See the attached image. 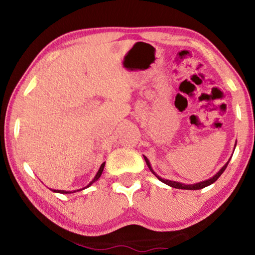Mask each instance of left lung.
I'll use <instances>...</instances> for the list:
<instances>
[{
  "label": "left lung",
  "mask_w": 255,
  "mask_h": 255,
  "mask_svg": "<svg viewBox=\"0 0 255 255\" xmlns=\"http://www.w3.org/2000/svg\"><path fill=\"white\" fill-rule=\"evenodd\" d=\"M235 146H236V144H235ZM144 159H145L146 164H147V166H148V169L150 170V172H152V173H153L155 176H156V178H157L159 181H161V182L165 183V184H167V185H170V187H172V188H175V189H183V190H199V189L208 187V185H210V184H213V183L215 182V181L217 180V179L219 178V176H221V175L223 174V172L226 170L228 163H230V161H231V159H228L225 165H224V166L222 167V169L219 170V171L217 172V173H216V174L213 176V178H210V179H208V180H205V181H201V182H198V183H195V184H184V183H181V182H176V181H171V180H166V179L161 178V176L155 173L154 170L152 169V166H150V163H149V161H148V158L146 157V156H144Z\"/></svg>",
  "instance_id": "8db88e82"
}]
</instances>
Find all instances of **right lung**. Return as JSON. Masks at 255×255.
I'll return each instance as SVG.
<instances>
[{
  "label": "right lung",
  "instance_id": "right-lung-1",
  "mask_svg": "<svg viewBox=\"0 0 255 255\" xmlns=\"http://www.w3.org/2000/svg\"><path fill=\"white\" fill-rule=\"evenodd\" d=\"M105 164H106V162H103V163L101 164V166H100V169H99L98 173L96 174V176H94V178H93V180L91 181V182H90L88 185H86V187L82 188V189H79V190H74V191H65V190H55V189L51 190V191L57 192V193H73V192H77V191H81V190H84V189H86V188H89L90 185L93 184L94 182H96V181H98V180H99V178H100L101 174H102V172H103V169H105Z\"/></svg>",
  "mask_w": 255,
  "mask_h": 255
}]
</instances>
